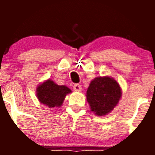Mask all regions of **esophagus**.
Returning <instances> with one entry per match:
<instances>
[{"label":"esophagus","instance_id":"34e87169","mask_svg":"<svg viewBox=\"0 0 155 155\" xmlns=\"http://www.w3.org/2000/svg\"><path fill=\"white\" fill-rule=\"evenodd\" d=\"M74 90L76 91H81V86L79 84H75L74 85Z\"/></svg>","mask_w":155,"mask_h":155}]
</instances>
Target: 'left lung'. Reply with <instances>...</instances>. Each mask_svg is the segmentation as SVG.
<instances>
[{
	"label": "left lung",
	"instance_id": "left-lung-1",
	"mask_svg": "<svg viewBox=\"0 0 155 155\" xmlns=\"http://www.w3.org/2000/svg\"><path fill=\"white\" fill-rule=\"evenodd\" d=\"M121 94L120 85L114 79L109 77H100L91 81L86 96L91 110L101 116L114 109Z\"/></svg>",
	"mask_w": 155,
	"mask_h": 155
}]
</instances>
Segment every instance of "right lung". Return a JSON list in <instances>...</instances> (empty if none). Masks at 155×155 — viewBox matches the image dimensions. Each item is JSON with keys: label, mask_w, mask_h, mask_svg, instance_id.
Wrapping results in <instances>:
<instances>
[{"label": "right lung", "mask_w": 155, "mask_h": 155, "mask_svg": "<svg viewBox=\"0 0 155 155\" xmlns=\"http://www.w3.org/2000/svg\"><path fill=\"white\" fill-rule=\"evenodd\" d=\"M37 98L41 103L49 108L61 106L64 98L71 90L65 85H57L53 81L47 80L37 87Z\"/></svg>", "instance_id": "1"}]
</instances>
